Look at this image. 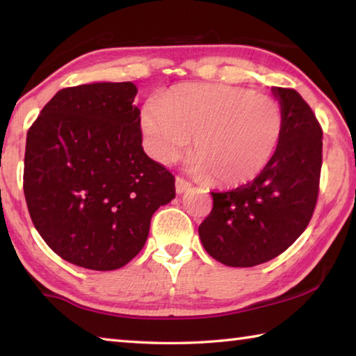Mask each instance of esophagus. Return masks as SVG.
Masks as SVG:
<instances>
[{"label": "esophagus", "instance_id": "1", "mask_svg": "<svg viewBox=\"0 0 356 356\" xmlns=\"http://www.w3.org/2000/svg\"><path fill=\"white\" fill-rule=\"evenodd\" d=\"M190 186H191V184L188 182V180H185L184 177H180V176L176 177V191L179 193V195H182V193L188 190Z\"/></svg>", "mask_w": 356, "mask_h": 356}]
</instances>
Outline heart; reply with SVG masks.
I'll return each instance as SVG.
<instances>
[{
	"label": "heart",
	"mask_w": 356,
	"mask_h": 356,
	"mask_svg": "<svg viewBox=\"0 0 356 356\" xmlns=\"http://www.w3.org/2000/svg\"><path fill=\"white\" fill-rule=\"evenodd\" d=\"M141 129L147 152L160 163L179 160L195 136L193 172L221 185H238L272 161L284 131V114L268 95L193 83L150 97L143 106Z\"/></svg>",
	"instance_id": "b5f03b06"
}]
</instances>
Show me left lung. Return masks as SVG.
I'll return each instance as SVG.
<instances>
[{
  "label": "left lung",
  "instance_id": "obj_1",
  "mask_svg": "<svg viewBox=\"0 0 356 356\" xmlns=\"http://www.w3.org/2000/svg\"><path fill=\"white\" fill-rule=\"evenodd\" d=\"M284 114L281 144L268 166L246 185L213 193L200 225L204 248L229 267H254L280 256L314 213L322 170V127L291 88H272Z\"/></svg>",
  "mask_w": 356,
  "mask_h": 356
}]
</instances>
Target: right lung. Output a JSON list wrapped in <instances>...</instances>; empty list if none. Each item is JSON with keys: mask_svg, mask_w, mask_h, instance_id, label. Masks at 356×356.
I'll list each match as a JSON object with an SVG mask.
<instances>
[{"mask_svg": "<svg viewBox=\"0 0 356 356\" xmlns=\"http://www.w3.org/2000/svg\"><path fill=\"white\" fill-rule=\"evenodd\" d=\"M134 83L58 91L26 135L23 191L34 227L59 257L116 270L146 243L150 218L176 196L174 176L141 146Z\"/></svg>", "mask_w": 356, "mask_h": 356, "instance_id": "add662e5", "label": "right lung"}]
</instances>
